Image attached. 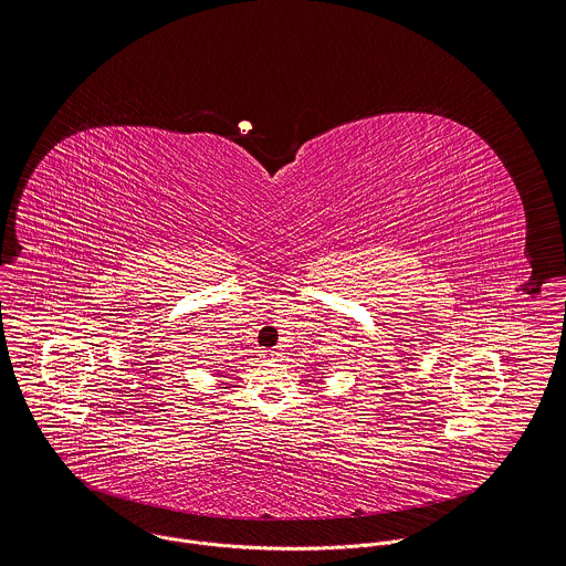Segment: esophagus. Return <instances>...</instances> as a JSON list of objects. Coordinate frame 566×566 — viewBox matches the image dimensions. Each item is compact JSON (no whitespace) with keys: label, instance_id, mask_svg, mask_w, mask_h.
<instances>
[{"label":"esophagus","instance_id":"1","mask_svg":"<svg viewBox=\"0 0 566 566\" xmlns=\"http://www.w3.org/2000/svg\"><path fill=\"white\" fill-rule=\"evenodd\" d=\"M281 356H283V354H281V352H276V349H272V352H268V354H265V358H268V360H281Z\"/></svg>","mask_w":566,"mask_h":566}]
</instances>
